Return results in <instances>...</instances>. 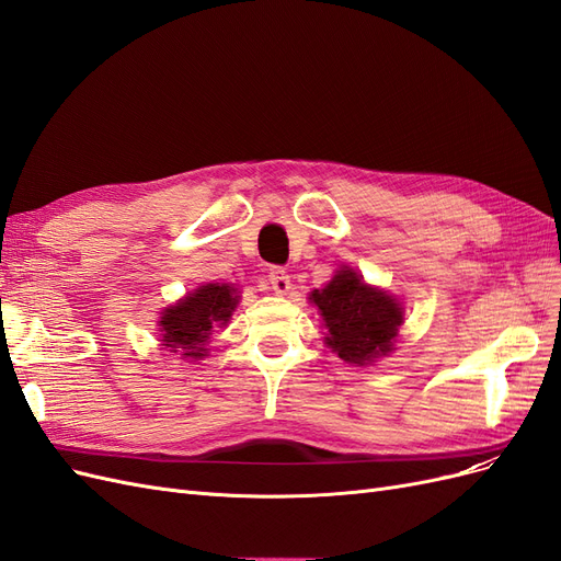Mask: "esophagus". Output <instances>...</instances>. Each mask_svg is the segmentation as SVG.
<instances>
[{
	"label": "esophagus",
	"instance_id": "1",
	"mask_svg": "<svg viewBox=\"0 0 561 561\" xmlns=\"http://www.w3.org/2000/svg\"><path fill=\"white\" fill-rule=\"evenodd\" d=\"M268 283H271V290L285 295L290 293V276H287V271L280 266H271L268 268Z\"/></svg>",
	"mask_w": 561,
	"mask_h": 561
}]
</instances>
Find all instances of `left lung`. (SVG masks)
<instances>
[{"mask_svg": "<svg viewBox=\"0 0 561 561\" xmlns=\"http://www.w3.org/2000/svg\"><path fill=\"white\" fill-rule=\"evenodd\" d=\"M330 330L328 346L346 363L365 365L393 346L402 322L400 304L363 283L353 268H344L311 295Z\"/></svg>", "mask_w": 561, "mask_h": 561, "instance_id": "1", "label": "left lung"}]
</instances>
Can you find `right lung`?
Segmentation results:
<instances>
[{"instance_id": "add662e5", "label": "right lung", "mask_w": 561, "mask_h": 561, "mask_svg": "<svg viewBox=\"0 0 561 561\" xmlns=\"http://www.w3.org/2000/svg\"><path fill=\"white\" fill-rule=\"evenodd\" d=\"M239 304L231 285H201L196 293L184 297L178 307L165 309L161 316L163 346L173 351L180 348L182 355L201 358L203 342L210 336L215 325H225L231 318V311Z\"/></svg>"}]
</instances>
